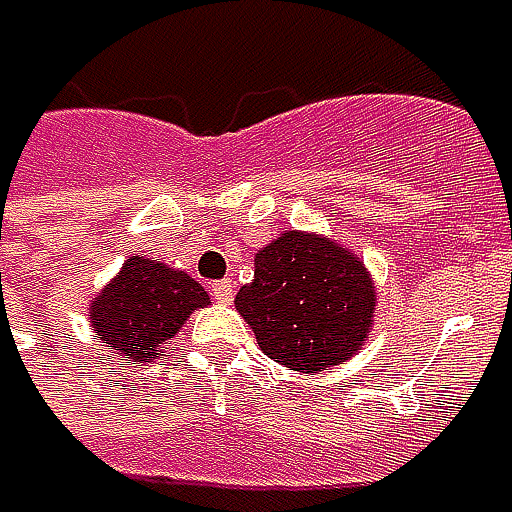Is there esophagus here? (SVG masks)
Here are the masks:
<instances>
[{
    "instance_id": "obj_1",
    "label": "esophagus",
    "mask_w": 512,
    "mask_h": 512,
    "mask_svg": "<svg viewBox=\"0 0 512 512\" xmlns=\"http://www.w3.org/2000/svg\"><path fill=\"white\" fill-rule=\"evenodd\" d=\"M210 291H213V299H216V302L227 305V302L233 299V282H230V279H224V282H213V288H210Z\"/></svg>"
}]
</instances>
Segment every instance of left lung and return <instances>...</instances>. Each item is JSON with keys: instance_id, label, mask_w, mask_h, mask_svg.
<instances>
[{"instance_id": "obj_1", "label": "left lung", "mask_w": 512, "mask_h": 512, "mask_svg": "<svg viewBox=\"0 0 512 512\" xmlns=\"http://www.w3.org/2000/svg\"><path fill=\"white\" fill-rule=\"evenodd\" d=\"M374 282L363 262L317 233L285 230L256 253L236 311L270 360L322 371L360 351L374 325Z\"/></svg>"}]
</instances>
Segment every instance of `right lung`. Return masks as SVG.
I'll return each mask as SVG.
<instances>
[{"label": "right lung", "instance_id": "right-lung-1", "mask_svg": "<svg viewBox=\"0 0 512 512\" xmlns=\"http://www.w3.org/2000/svg\"><path fill=\"white\" fill-rule=\"evenodd\" d=\"M204 305H210V296L184 270L132 256L103 294L94 296L89 320L120 360L149 363L164 357V345Z\"/></svg>", "mask_w": 512, "mask_h": 512}]
</instances>
